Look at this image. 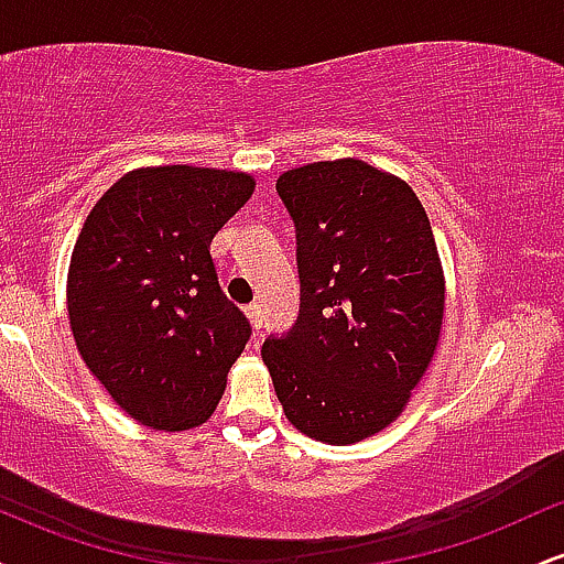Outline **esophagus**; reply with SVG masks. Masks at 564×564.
Masks as SVG:
<instances>
[{"label": "esophagus", "mask_w": 564, "mask_h": 564, "mask_svg": "<svg viewBox=\"0 0 564 564\" xmlns=\"http://www.w3.org/2000/svg\"><path fill=\"white\" fill-rule=\"evenodd\" d=\"M246 315H249V321H251V326L257 328V332H260L262 328V321H264V313H262V304L260 302H251L249 307H246Z\"/></svg>", "instance_id": "esophagus-1"}]
</instances>
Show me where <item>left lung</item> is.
<instances>
[{
    "mask_svg": "<svg viewBox=\"0 0 564 564\" xmlns=\"http://www.w3.org/2000/svg\"><path fill=\"white\" fill-rule=\"evenodd\" d=\"M294 219L300 315L262 345L283 413L328 445L400 416L435 355L445 281L422 200L358 159L281 174Z\"/></svg>",
    "mask_w": 564,
    "mask_h": 564,
    "instance_id": "8db88e82",
    "label": "left lung"
}]
</instances>
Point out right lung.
Masks as SVG:
<instances>
[{
    "mask_svg": "<svg viewBox=\"0 0 564 564\" xmlns=\"http://www.w3.org/2000/svg\"><path fill=\"white\" fill-rule=\"evenodd\" d=\"M251 191L243 172L148 166L108 187L79 232L68 268L76 347L116 405L151 430L204 424L249 341L209 246Z\"/></svg>",
    "mask_w": 564,
    "mask_h": 564,
    "instance_id": "right-lung-1",
    "label": "right lung"
}]
</instances>
